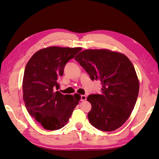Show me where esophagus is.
Masks as SVG:
<instances>
[{
	"mask_svg": "<svg viewBox=\"0 0 159 159\" xmlns=\"http://www.w3.org/2000/svg\"><path fill=\"white\" fill-rule=\"evenodd\" d=\"M87 99V96L85 95L80 96V101H85Z\"/></svg>",
	"mask_w": 159,
	"mask_h": 159,
	"instance_id": "1",
	"label": "esophagus"
}]
</instances>
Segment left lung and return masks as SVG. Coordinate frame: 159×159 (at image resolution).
Returning <instances> with one entry per match:
<instances>
[{
	"mask_svg": "<svg viewBox=\"0 0 159 159\" xmlns=\"http://www.w3.org/2000/svg\"><path fill=\"white\" fill-rule=\"evenodd\" d=\"M92 80H100L102 92L91 94L88 113L91 124L102 131L122 126L133 111L139 90L134 67L123 54L109 50H85L74 58Z\"/></svg>",
	"mask_w": 159,
	"mask_h": 159,
	"instance_id": "1",
	"label": "left lung"
}]
</instances>
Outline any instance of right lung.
Segmentation results:
<instances>
[{
  "label": "right lung",
  "mask_w": 159,
  "mask_h": 159,
  "mask_svg": "<svg viewBox=\"0 0 159 159\" xmlns=\"http://www.w3.org/2000/svg\"><path fill=\"white\" fill-rule=\"evenodd\" d=\"M81 48L51 46L38 50L29 59L24 73L23 100L29 113L46 130H55L67 124L80 95H63L58 90L67 62Z\"/></svg>",
  "instance_id": "add662e5"
}]
</instances>
